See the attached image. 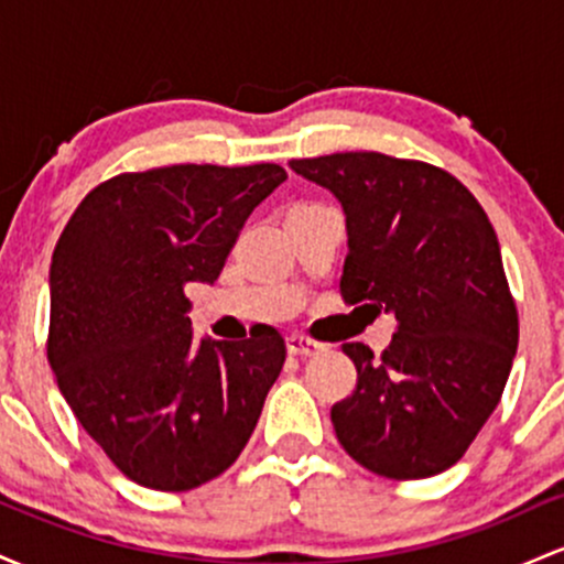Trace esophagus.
<instances>
[{"label": "esophagus", "mask_w": 564, "mask_h": 564, "mask_svg": "<svg viewBox=\"0 0 564 564\" xmlns=\"http://www.w3.org/2000/svg\"><path fill=\"white\" fill-rule=\"evenodd\" d=\"M286 347H289V355H296V358H313V355H321L323 349H326L323 341L310 339V336L304 334L286 336Z\"/></svg>", "instance_id": "34e87169"}]
</instances>
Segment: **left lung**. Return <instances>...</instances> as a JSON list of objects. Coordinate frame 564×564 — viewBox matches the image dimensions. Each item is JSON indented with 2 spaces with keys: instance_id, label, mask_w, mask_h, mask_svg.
<instances>
[{
  "instance_id": "8db88e82",
  "label": "left lung",
  "mask_w": 564,
  "mask_h": 564,
  "mask_svg": "<svg viewBox=\"0 0 564 564\" xmlns=\"http://www.w3.org/2000/svg\"><path fill=\"white\" fill-rule=\"evenodd\" d=\"M289 166L345 209L341 300L398 321L381 358L364 341L341 347L358 387L332 408L336 437L390 480L440 475L488 422L517 352L494 225L453 174L424 161L355 151Z\"/></svg>"
}]
</instances>
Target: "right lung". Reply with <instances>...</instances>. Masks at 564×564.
Returning a JSON list of instances; mask_svg holds the SVG:
<instances>
[{
  "label": "right lung",
  "mask_w": 564,
  "mask_h": 564,
  "mask_svg": "<svg viewBox=\"0 0 564 564\" xmlns=\"http://www.w3.org/2000/svg\"><path fill=\"white\" fill-rule=\"evenodd\" d=\"M278 164L124 172L84 196L50 268L47 360L87 435L129 480L183 494L241 456L286 341L193 339L185 283H215Z\"/></svg>",
  "instance_id": "obj_1"
}]
</instances>
